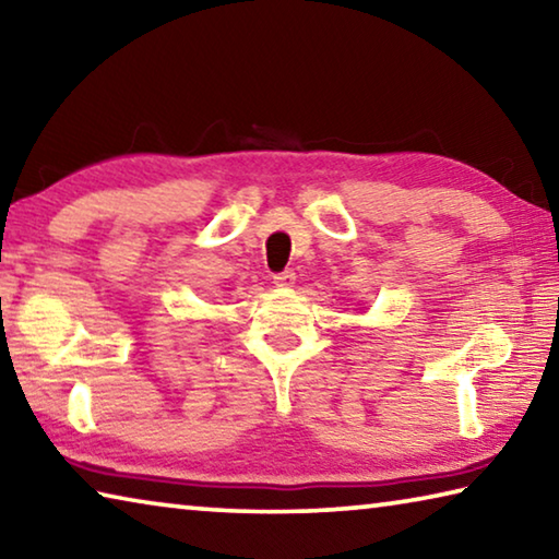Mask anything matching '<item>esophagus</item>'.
<instances>
[{
    "label": "esophagus",
    "mask_w": 559,
    "mask_h": 559,
    "mask_svg": "<svg viewBox=\"0 0 559 559\" xmlns=\"http://www.w3.org/2000/svg\"><path fill=\"white\" fill-rule=\"evenodd\" d=\"M273 283H276L278 288H290L293 283H296V273H293L290 269L281 271V273H276V276H273Z\"/></svg>",
    "instance_id": "34e87169"
}]
</instances>
